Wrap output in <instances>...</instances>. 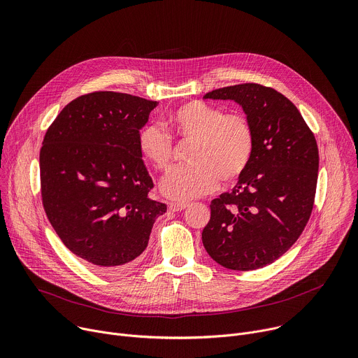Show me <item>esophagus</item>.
Instances as JSON below:
<instances>
[{
	"instance_id": "esophagus-1",
	"label": "esophagus",
	"mask_w": 358,
	"mask_h": 358,
	"mask_svg": "<svg viewBox=\"0 0 358 358\" xmlns=\"http://www.w3.org/2000/svg\"><path fill=\"white\" fill-rule=\"evenodd\" d=\"M187 207H188L187 202H170V203H169V208H170V211H173V213L182 211V210H185Z\"/></svg>"
}]
</instances>
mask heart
Returning a JSON list of instances; mask_svg holds the SVG:
<instances>
[{
    "instance_id": "b5f03b06",
    "label": "heart",
    "mask_w": 358,
    "mask_h": 358,
    "mask_svg": "<svg viewBox=\"0 0 358 358\" xmlns=\"http://www.w3.org/2000/svg\"><path fill=\"white\" fill-rule=\"evenodd\" d=\"M171 136L189 141L185 166L173 169L162 181V191L176 201H188L214 191L220 182L236 181L248 169L257 137L250 119L224 113L221 108L192 100L180 105L163 122ZM143 159L167 170L173 156L170 137L157 126L147 124L137 136Z\"/></svg>"
}]
</instances>
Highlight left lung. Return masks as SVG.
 Listing matches in <instances>:
<instances>
[{"label":"left lung","instance_id":"left-lung-1","mask_svg":"<svg viewBox=\"0 0 358 358\" xmlns=\"http://www.w3.org/2000/svg\"><path fill=\"white\" fill-rule=\"evenodd\" d=\"M203 99L236 101L257 137L236 185L211 201L203 248L227 269L264 268L297 241L310 218L319 171L315 134L292 101L268 86L234 85Z\"/></svg>","mask_w":358,"mask_h":358}]
</instances>
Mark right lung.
Masks as SVG:
<instances>
[{
	"label": "right lung",
	"instance_id": "obj_1",
	"mask_svg": "<svg viewBox=\"0 0 358 358\" xmlns=\"http://www.w3.org/2000/svg\"><path fill=\"white\" fill-rule=\"evenodd\" d=\"M157 101L93 92L68 103L49 126L39 152L46 217L64 245L94 269L115 273L147 248L167 211L137 147Z\"/></svg>",
	"mask_w": 358,
	"mask_h": 358
}]
</instances>
